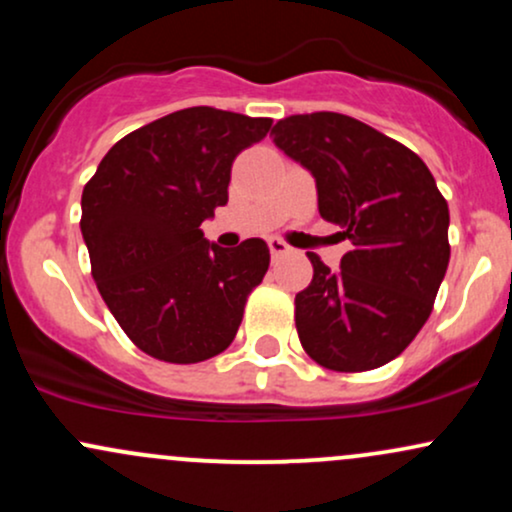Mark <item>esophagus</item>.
Returning a JSON list of instances; mask_svg holds the SVG:
<instances>
[{"instance_id": "34e87169", "label": "esophagus", "mask_w": 512, "mask_h": 512, "mask_svg": "<svg viewBox=\"0 0 512 512\" xmlns=\"http://www.w3.org/2000/svg\"><path fill=\"white\" fill-rule=\"evenodd\" d=\"M269 252H272V257L276 260V257H281V255H289L291 252V248L289 245L284 243V240H279V238H269Z\"/></svg>"}]
</instances>
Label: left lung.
Listing matches in <instances>:
<instances>
[{
    "instance_id": "left-lung-1",
    "label": "left lung",
    "mask_w": 512,
    "mask_h": 512,
    "mask_svg": "<svg viewBox=\"0 0 512 512\" xmlns=\"http://www.w3.org/2000/svg\"><path fill=\"white\" fill-rule=\"evenodd\" d=\"M272 137L313 173L320 216L351 243L337 272L308 252L313 281L296 293L305 354L339 373L385 366L433 310L450 262L448 202L414 151L349 115H291Z\"/></svg>"
}]
</instances>
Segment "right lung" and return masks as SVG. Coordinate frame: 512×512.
<instances>
[{
  "instance_id": "add662e5",
  "label": "right lung",
  "mask_w": 512,
  "mask_h": 512,
  "mask_svg": "<svg viewBox=\"0 0 512 512\" xmlns=\"http://www.w3.org/2000/svg\"><path fill=\"white\" fill-rule=\"evenodd\" d=\"M269 129V117L178 110L122 137L86 182L81 233L91 274L144 354L199 363L236 337L269 248L260 238L219 248L199 226L228 202L236 156Z\"/></svg>"
}]
</instances>
